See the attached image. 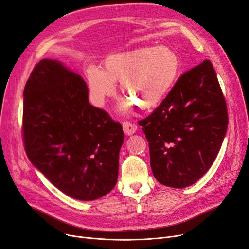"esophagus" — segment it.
Returning a JSON list of instances; mask_svg holds the SVG:
<instances>
[{
  "label": "esophagus",
  "mask_w": 249,
  "mask_h": 249,
  "mask_svg": "<svg viewBox=\"0 0 249 249\" xmlns=\"http://www.w3.org/2000/svg\"><path fill=\"white\" fill-rule=\"evenodd\" d=\"M123 129H124V132L130 136V135H133L134 133H136L137 125L133 123H130V122H124Z\"/></svg>",
  "instance_id": "34e87169"
}]
</instances>
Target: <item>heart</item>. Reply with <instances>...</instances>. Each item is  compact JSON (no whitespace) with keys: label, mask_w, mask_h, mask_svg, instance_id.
Masks as SVG:
<instances>
[{"label":"heart","mask_w":249,"mask_h":249,"mask_svg":"<svg viewBox=\"0 0 249 249\" xmlns=\"http://www.w3.org/2000/svg\"><path fill=\"white\" fill-rule=\"evenodd\" d=\"M179 71V58L168 47H144L115 53L104 61L103 70L90 65L85 69L90 94L96 103L115 91L120 92L141 110L159 105L175 83Z\"/></svg>","instance_id":"b5f03b06"}]
</instances>
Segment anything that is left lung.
<instances>
[{
	"instance_id": "1",
	"label": "left lung",
	"mask_w": 249,
	"mask_h": 249,
	"mask_svg": "<svg viewBox=\"0 0 249 249\" xmlns=\"http://www.w3.org/2000/svg\"><path fill=\"white\" fill-rule=\"evenodd\" d=\"M228 124L219 82L205 60L183 73L160 106L139 122L158 182L179 189L196 183L219 153Z\"/></svg>"
}]
</instances>
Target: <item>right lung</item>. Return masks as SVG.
Segmentation results:
<instances>
[{
  "instance_id": "obj_1",
  "label": "right lung",
  "mask_w": 249,
  "mask_h": 249,
  "mask_svg": "<svg viewBox=\"0 0 249 249\" xmlns=\"http://www.w3.org/2000/svg\"><path fill=\"white\" fill-rule=\"evenodd\" d=\"M22 135L29 160L60 191L94 200L117 182L123 126L88 101L79 74L42 59L24 90Z\"/></svg>"
}]
</instances>
